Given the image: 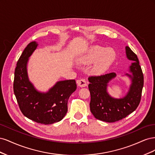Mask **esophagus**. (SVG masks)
I'll use <instances>...</instances> for the list:
<instances>
[{
	"label": "esophagus",
	"mask_w": 155,
	"mask_h": 155,
	"mask_svg": "<svg viewBox=\"0 0 155 155\" xmlns=\"http://www.w3.org/2000/svg\"><path fill=\"white\" fill-rule=\"evenodd\" d=\"M77 84L79 87H85L87 85V82L85 81V79H80L77 81Z\"/></svg>",
	"instance_id": "obj_1"
}]
</instances>
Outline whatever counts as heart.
Wrapping results in <instances>:
<instances>
[{"mask_svg": "<svg viewBox=\"0 0 155 155\" xmlns=\"http://www.w3.org/2000/svg\"><path fill=\"white\" fill-rule=\"evenodd\" d=\"M100 58L93 67L97 72H103L109 68L114 62L115 54L110 49H106L101 46H94L88 51L87 54L80 58L78 61L80 63H92Z\"/></svg>", "mask_w": 155, "mask_h": 155, "instance_id": "heart-1", "label": "heart"}]
</instances>
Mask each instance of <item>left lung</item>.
Masks as SVG:
<instances>
[{"instance_id":"left-lung-1","label":"left lung","mask_w":155,"mask_h":155,"mask_svg":"<svg viewBox=\"0 0 155 155\" xmlns=\"http://www.w3.org/2000/svg\"><path fill=\"white\" fill-rule=\"evenodd\" d=\"M126 56L133 61L129 67L128 76L131 80L127 94L121 98L112 97L107 92L109 82L116 77L114 72L107 73L100 76H92L88 78L89 91L91 93L90 109L94 116L97 120L106 122H115L123 119L134 112L141 100L143 87V75L139 61L129 46L125 47Z\"/></svg>"}]
</instances>
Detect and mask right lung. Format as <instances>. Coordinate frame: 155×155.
Wrapping results in <instances>:
<instances>
[{"instance_id":"1","label":"right lung","mask_w":155,"mask_h":155,"mask_svg":"<svg viewBox=\"0 0 155 155\" xmlns=\"http://www.w3.org/2000/svg\"><path fill=\"white\" fill-rule=\"evenodd\" d=\"M38 44L27 45L17 63L13 91L22 113L37 123L48 125L58 122L66 115L70 95L76 90L74 79L59 81L46 92H39L29 80L27 64Z\"/></svg>"}]
</instances>
